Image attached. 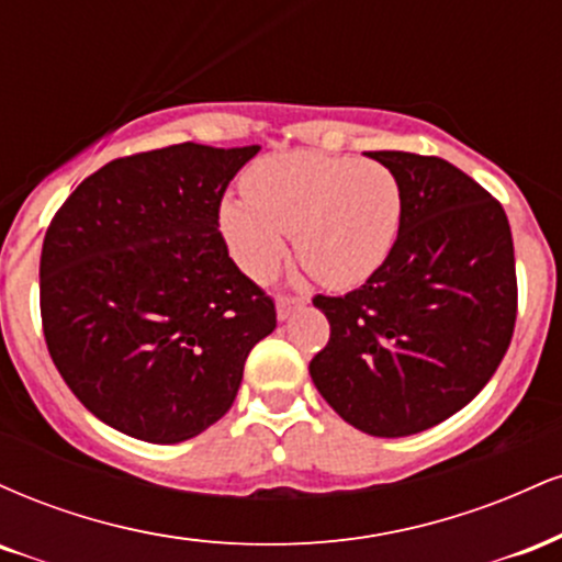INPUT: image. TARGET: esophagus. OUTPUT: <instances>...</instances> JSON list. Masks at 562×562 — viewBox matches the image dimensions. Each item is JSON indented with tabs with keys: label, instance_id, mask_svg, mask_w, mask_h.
Segmentation results:
<instances>
[{
	"label": "esophagus",
	"instance_id": "obj_1",
	"mask_svg": "<svg viewBox=\"0 0 562 562\" xmlns=\"http://www.w3.org/2000/svg\"><path fill=\"white\" fill-rule=\"evenodd\" d=\"M306 301V295H280V299H277V317L288 319L290 314H293L295 308H301Z\"/></svg>",
	"mask_w": 562,
	"mask_h": 562
}]
</instances>
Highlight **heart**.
Listing matches in <instances>:
<instances>
[{
  "label": "heart",
  "instance_id": "obj_1",
  "mask_svg": "<svg viewBox=\"0 0 562 562\" xmlns=\"http://www.w3.org/2000/svg\"><path fill=\"white\" fill-rule=\"evenodd\" d=\"M245 198L222 203V232L248 274L269 277L293 235L303 267L330 288L364 282L402 229V182L385 164L327 153H282L245 177Z\"/></svg>",
  "mask_w": 562,
  "mask_h": 562
}]
</instances>
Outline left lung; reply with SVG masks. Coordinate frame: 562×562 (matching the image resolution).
<instances>
[{
    "instance_id": "8db88e82",
    "label": "left lung",
    "mask_w": 562,
    "mask_h": 562,
    "mask_svg": "<svg viewBox=\"0 0 562 562\" xmlns=\"http://www.w3.org/2000/svg\"><path fill=\"white\" fill-rule=\"evenodd\" d=\"M396 173L404 216L389 259L346 295H314L330 340L308 362L353 428L396 438L479 396L513 340L518 277L502 203L449 160L367 153Z\"/></svg>"
}]
</instances>
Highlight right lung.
<instances>
[{
    "mask_svg": "<svg viewBox=\"0 0 562 562\" xmlns=\"http://www.w3.org/2000/svg\"><path fill=\"white\" fill-rule=\"evenodd\" d=\"M259 145L115 158L44 235L38 308L74 396L121 434L177 443L222 420L274 299L229 259L218 209Z\"/></svg>",
    "mask_w": 562,
    "mask_h": 562,
    "instance_id": "add662e5",
    "label": "right lung"
}]
</instances>
